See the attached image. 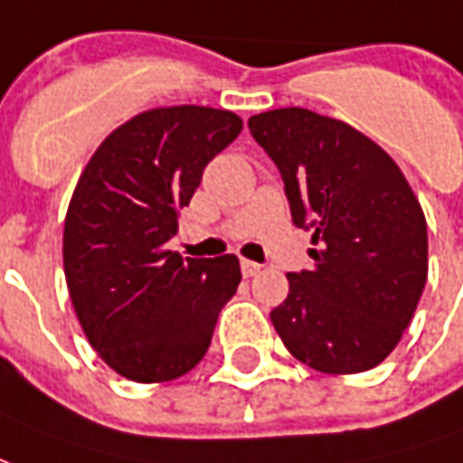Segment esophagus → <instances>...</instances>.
I'll return each mask as SVG.
<instances>
[{"label": "esophagus", "instance_id": "34e87169", "mask_svg": "<svg viewBox=\"0 0 463 463\" xmlns=\"http://www.w3.org/2000/svg\"><path fill=\"white\" fill-rule=\"evenodd\" d=\"M259 271H261V264H256V261H249V259H244V261H241V273H244L246 279H249V276H256Z\"/></svg>", "mask_w": 463, "mask_h": 463}]
</instances>
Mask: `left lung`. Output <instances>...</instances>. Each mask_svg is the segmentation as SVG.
<instances>
[{"label": "left lung", "mask_w": 463, "mask_h": 463, "mask_svg": "<svg viewBox=\"0 0 463 463\" xmlns=\"http://www.w3.org/2000/svg\"><path fill=\"white\" fill-rule=\"evenodd\" d=\"M249 130L281 172L293 224L313 229V271L288 273L271 323L318 373L373 370L390 355L427 283V222L380 145L353 125L279 108Z\"/></svg>", "instance_id": "8db88e82"}]
</instances>
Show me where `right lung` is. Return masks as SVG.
<instances>
[{
  "mask_svg": "<svg viewBox=\"0 0 463 463\" xmlns=\"http://www.w3.org/2000/svg\"><path fill=\"white\" fill-rule=\"evenodd\" d=\"M241 128L232 110L153 108L116 128L80 172L63 224L71 303L93 350L133 383L190 373L241 281L234 254L182 259L165 246Z\"/></svg>",
  "mask_w": 463,
  "mask_h": 463,
  "instance_id": "1",
  "label": "right lung"
}]
</instances>
